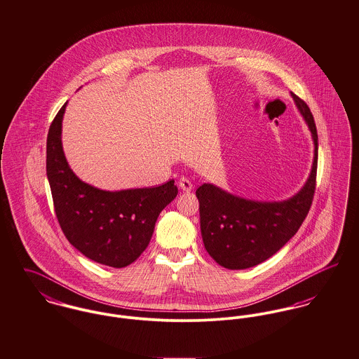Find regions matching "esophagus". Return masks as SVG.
Instances as JSON below:
<instances>
[{"label":"esophagus","mask_w":359,"mask_h":359,"mask_svg":"<svg viewBox=\"0 0 359 359\" xmlns=\"http://www.w3.org/2000/svg\"><path fill=\"white\" fill-rule=\"evenodd\" d=\"M179 187H180L182 191L189 193V191L193 190V183H191L187 177H180V180H179Z\"/></svg>","instance_id":"esophagus-1"}]
</instances>
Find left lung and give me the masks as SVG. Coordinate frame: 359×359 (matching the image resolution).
<instances>
[{"instance_id":"left-lung-1","label":"left lung","mask_w":359,"mask_h":359,"mask_svg":"<svg viewBox=\"0 0 359 359\" xmlns=\"http://www.w3.org/2000/svg\"><path fill=\"white\" fill-rule=\"evenodd\" d=\"M290 95L314 142L313 166L304 186L290 198L273 202L242 198L212 183L201 184L196 191L205 249L224 269L245 270L270 259L297 233L310 210L318 162L317 126L309 106Z\"/></svg>"}]
</instances>
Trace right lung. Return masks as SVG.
Wrapping results in <instances>:
<instances>
[{"instance_id":"obj_1","label":"right lung","mask_w":359,"mask_h":359,"mask_svg":"<svg viewBox=\"0 0 359 359\" xmlns=\"http://www.w3.org/2000/svg\"><path fill=\"white\" fill-rule=\"evenodd\" d=\"M67 102L56 114L46 139V176L57 222L81 253L104 266L133 263L153 237L161 210L177 196L175 180L151 189L107 191L73 172L62 146V122Z\"/></svg>"}]
</instances>
